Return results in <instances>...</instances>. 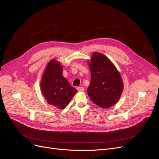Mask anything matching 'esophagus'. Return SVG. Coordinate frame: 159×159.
Listing matches in <instances>:
<instances>
[{"mask_svg":"<svg viewBox=\"0 0 159 159\" xmlns=\"http://www.w3.org/2000/svg\"><path fill=\"white\" fill-rule=\"evenodd\" d=\"M77 89L79 91H83L84 90V88L83 87H77Z\"/></svg>","mask_w":159,"mask_h":159,"instance_id":"1","label":"esophagus"}]
</instances>
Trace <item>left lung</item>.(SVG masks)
Returning <instances> with one entry per match:
<instances>
[{"instance_id":"left-lung-1","label":"left lung","mask_w":159,"mask_h":159,"mask_svg":"<svg viewBox=\"0 0 159 159\" xmlns=\"http://www.w3.org/2000/svg\"><path fill=\"white\" fill-rule=\"evenodd\" d=\"M88 65L91 82L88 94L97 106L108 108L119 100L124 88L121 75L112 62L104 55L94 52Z\"/></svg>"}]
</instances>
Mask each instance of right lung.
<instances>
[{
    "mask_svg": "<svg viewBox=\"0 0 159 159\" xmlns=\"http://www.w3.org/2000/svg\"><path fill=\"white\" fill-rule=\"evenodd\" d=\"M62 64L52 59L47 64L40 82V89L49 104L64 109L77 90L62 75Z\"/></svg>",
    "mask_w": 159,
    "mask_h": 159,
    "instance_id": "right-lung-1",
    "label": "right lung"
}]
</instances>
